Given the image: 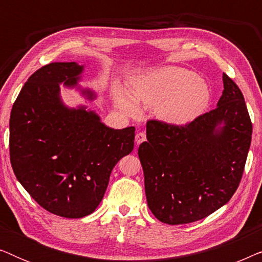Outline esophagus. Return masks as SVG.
Instances as JSON below:
<instances>
[{
	"instance_id": "1",
	"label": "esophagus",
	"mask_w": 262,
	"mask_h": 262,
	"mask_svg": "<svg viewBox=\"0 0 262 262\" xmlns=\"http://www.w3.org/2000/svg\"><path fill=\"white\" fill-rule=\"evenodd\" d=\"M146 139V136L144 132H138V134H136V143H137V145L141 144Z\"/></svg>"
}]
</instances>
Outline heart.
<instances>
[{
    "label": "heart",
    "mask_w": 262,
    "mask_h": 262,
    "mask_svg": "<svg viewBox=\"0 0 262 262\" xmlns=\"http://www.w3.org/2000/svg\"><path fill=\"white\" fill-rule=\"evenodd\" d=\"M114 98L128 116L139 113L138 103L157 107V117L170 125H186L205 112L211 100L206 82L193 71L180 67H162L131 78V93L114 89Z\"/></svg>",
    "instance_id": "heart-1"
}]
</instances>
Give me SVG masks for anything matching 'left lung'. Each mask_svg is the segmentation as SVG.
<instances>
[{
	"label": "left lung",
	"mask_w": 262,
	"mask_h": 262,
	"mask_svg": "<svg viewBox=\"0 0 262 262\" xmlns=\"http://www.w3.org/2000/svg\"><path fill=\"white\" fill-rule=\"evenodd\" d=\"M217 107L185 126L146 123L138 156L145 195L157 220L170 225L203 220L237 189L252 142V121L237 84L223 74Z\"/></svg>",
	"instance_id": "8db88e82"
}]
</instances>
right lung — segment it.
<instances>
[{"label":"right lung","mask_w":262,"mask_h":262,"mask_svg":"<svg viewBox=\"0 0 262 262\" xmlns=\"http://www.w3.org/2000/svg\"><path fill=\"white\" fill-rule=\"evenodd\" d=\"M84 67L50 63L28 78L9 120L10 163L17 181L49 212L88 216L98 207L113 167L134 150L135 127L106 126L85 106L68 107L60 87L75 88ZM92 101L96 94L82 89Z\"/></svg>","instance_id":"obj_1"}]
</instances>
